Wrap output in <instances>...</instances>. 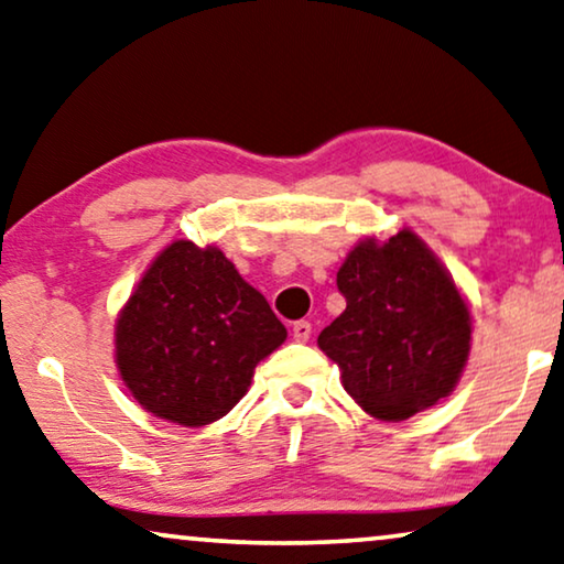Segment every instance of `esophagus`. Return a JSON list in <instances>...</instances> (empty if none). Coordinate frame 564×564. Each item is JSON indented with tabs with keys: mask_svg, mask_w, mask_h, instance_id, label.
I'll return each instance as SVG.
<instances>
[{
	"mask_svg": "<svg viewBox=\"0 0 564 564\" xmlns=\"http://www.w3.org/2000/svg\"><path fill=\"white\" fill-rule=\"evenodd\" d=\"M293 339L296 341H308V336H311V324L308 322H304V318H301V322H296L293 324Z\"/></svg>",
	"mask_w": 564,
	"mask_h": 564,
	"instance_id": "obj_1",
	"label": "esophagus"
}]
</instances>
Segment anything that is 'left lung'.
<instances>
[{
    "instance_id": "left-lung-1",
    "label": "left lung",
    "mask_w": 564,
    "mask_h": 564,
    "mask_svg": "<svg viewBox=\"0 0 564 564\" xmlns=\"http://www.w3.org/2000/svg\"><path fill=\"white\" fill-rule=\"evenodd\" d=\"M336 285L347 308L318 347L357 405L398 423L448 398L470 351V311L433 250L408 228L384 242L365 238Z\"/></svg>"
}]
</instances>
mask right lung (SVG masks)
I'll return each instance as SVG.
<instances>
[{"label":"right lung","mask_w":564,"mask_h":564,"mask_svg":"<svg viewBox=\"0 0 564 564\" xmlns=\"http://www.w3.org/2000/svg\"><path fill=\"white\" fill-rule=\"evenodd\" d=\"M283 341L263 293L220 248L174 240L119 314L116 365L151 415L202 427L238 405L256 365Z\"/></svg>","instance_id":"add662e5"}]
</instances>
